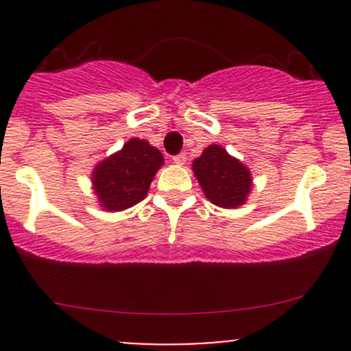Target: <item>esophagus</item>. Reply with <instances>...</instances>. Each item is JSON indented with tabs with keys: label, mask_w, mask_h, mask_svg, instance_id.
<instances>
[{
	"label": "esophagus",
	"mask_w": 351,
	"mask_h": 351,
	"mask_svg": "<svg viewBox=\"0 0 351 351\" xmlns=\"http://www.w3.org/2000/svg\"><path fill=\"white\" fill-rule=\"evenodd\" d=\"M173 162H175V165H185L186 162V154H183V153H180V154H176V156H173Z\"/></svg>",
	"instance_id": "1"
}]
</instances>
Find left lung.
Here are the masks:
<instances>
[{
  "instance_id": "obj_1",
  "label": "left lung",
  "mask_w": 351,
  "mask_h": 351,
  "mask_svg": "<svg viewBox=\"0 0 351 351\" xmlns=\"http://www.w3.org/2000/svg\"><path fill=\"white\" fill-rule=\"evenodd\" d=\"M193 175L204 195L222 208H238L246 204L253 189L250 168L219 144H210L192 162Z\"/></svg>"
}]
</instances>
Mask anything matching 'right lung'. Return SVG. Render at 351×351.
<instances>
[{"mask_svg":"<svg viewBox=\"0 0 351 351\" xmlns=\"http://www.w3.org/2000/svg\"><path fill=\"white\" fill-rule=\"evenodd\" d=\"M162 165L161 151L146 139H129L122 149L101 159L91 171V189L98 205L108 212H122L139 204Z\"/></svg>","mask_w":351,"mask_h":351,"instance_id":"right-lung-1","label":"right lung"}]
</instances>
